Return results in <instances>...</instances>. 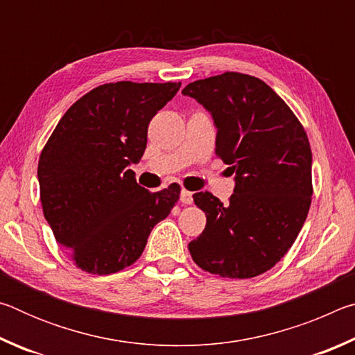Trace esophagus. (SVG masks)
I'll use <instances>...</instances> for the list:
<instances>
[{"mask_svg":"<svg viewBox=\"0 0 355 355\" xmlns=\"http://www.w3.org/2000/svg\"><path fill=\"white\" fill-rule=\"evenodd\" d=\"M180 200H182V203H184V205H191V203H192V192L188 191V189H183L182 196H180Z\"/></svg>","mask_w":355,"mask_h":355,"instance_id":"obj_1","label":"esophagus"}]
</instances>
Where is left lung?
Wrapping results in <instances>:
<instances>
[{
    "label": "left lung",
    "mask_w": 355,
    "mask_h": 355,
    "mask_svg": "<svg viewBox=\"0 0 355 355\" xmlns=\"http://www.w3.org/2000/svg\"><path fill=\"white\" fill-rule=\"evenodd\" d=\"M183 94L211 112L216 155L236 173L227 205L208 191L192 196L207 225L188 244L191 257L220 277H257L284 258L307 219L313 194L307 133L255 76L225 71L189 83Z\"/></svg>",
    "instance_id": "8db88e82"
}]
</instances>
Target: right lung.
<instances>
[{"mask_svg":"<svg viewBox=\"0 0 355 355\" xmlns=\"http://www.w3.org/2000/svg\"><path fill=\"white\" fill-rule=\"evenodd\" d=\"M182 83H107L75 101L42 150L44 216L73 264L114 274L142 255L152 228L180 199V184L150 192L131 163L147 147L150 120Z\"/></svg>","mask_w":355,"mask_h":355,"instance_id":"obj_1","label":"right lung"}]
</instances>
